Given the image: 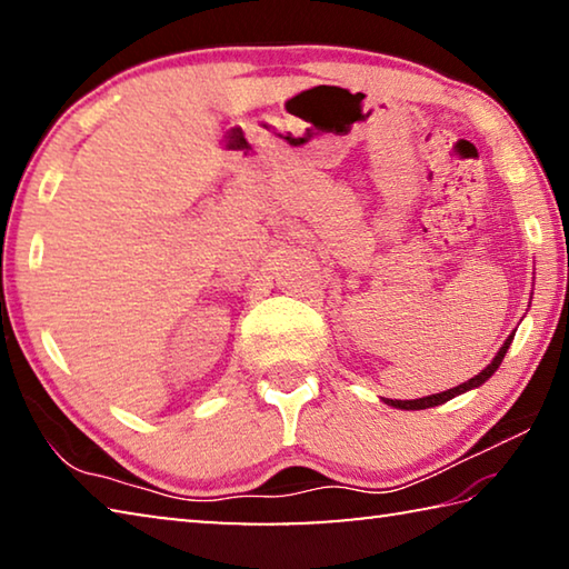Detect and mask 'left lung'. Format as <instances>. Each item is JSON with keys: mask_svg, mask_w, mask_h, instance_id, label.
<instances>
[{"mask_svg": "<svg viewBox=\"0 0 569 569\" xmlns=\"http://www.w3.org/2000/svg\"><path fill=\"white\" fill-rule=\"evenodd\" d=\"M509 343H512V336H509V339L505 341V346L502 349H499V353L495 356V361L487 366L485 371L481 373H477L475 379H469V381H465V383H459V387H455V389H449V391H441V393H431V397H423V399H413V401H397V399H387V403L389 407H397V409H429V407H439V403H445V401H449V399H455L457 393H465V391H469V389H477V387H481V383H485L489 377H492V373L499 369V363H502V359H505V353H507V349H509Z\"/></svg>", "mask_w": 569, "mask_h": 569, "instance_id": "left-lung-1", "label": "left lung"}]
</instances>
